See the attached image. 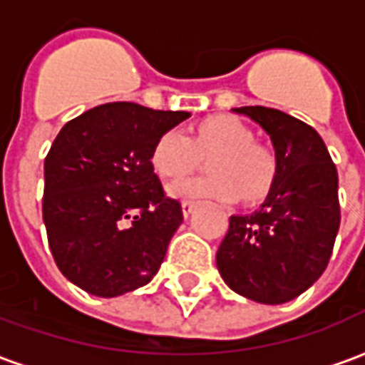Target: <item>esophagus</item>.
I'll return each instance as SVG.
<instances>
[{
	"label": "esophagus",
	"instance_id": "obj_1",
	"mask_svg": "<svg viewBox=\"0 0 365 365\" xmlns=\"http://www.w3.org/2000/svg\"><path fill=\"white\" fill-rule=\"evenodd\" d=\"M193 209H195V201H190V199H185L182 203V213L183 217H190L193 213Z\"/></svg>",
	"mask_w": 365,
	"mask_h": 365
}]
</instances>
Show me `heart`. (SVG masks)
<instances>
[{
  "mask_svg": "<svg viewBox=\"0 0 365 365\" xmlns=\"http://www.w3.org/2000/svg\"><path fill=\"white\" fill-rule=\"evenodd\" d=\"M209 156L211 175L174 183V197L232 201L240 193L245 201H258L274 190L282 170L277 152L256 143L252 128L229 115L207 117L191 136L180 128L162 133L152 146L150 166L162 180H180Z\"/></svg>",
  "mask_w": 365,
  "mask_h": 365,
  "instance_id": "1",
  "label": "heart"
}]
</instances>
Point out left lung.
I'll use <instances>...</instances> for the list:
<instances>
[{"label":"left lung","instance_id":"left-lung-1","mask_svg":"<svg viewBox=\"0 0 365 365\" xmlns=\"http://www.w3.org/2000/svg\"><path fill=\"white\" fill-rule=\"evenodd\" d=\"M269 136L279 178L252 215H232L217 250L230 289L266 305L299 297L327 269L340 227L338 172L311 125L272 107H237Z\"/></svg>","mask_w":365,"mask_h":365}]
</instances>
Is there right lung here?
I'll use <instances>...</instances> for the list:
<instances>
[{"mask_svg":"<svg viewBox=\"0 0 365 365\" xmlns=\"http://www.w3.org/2000/svg\"><path fill=\"white\" fill-rule=\"evenodd\" d=\"M187 117L115 101L68 120L54 138L43 219L52 258L74 285L117 297L156 275L183 213L154 174L150 150Z\"/></svg>","mask_w":365,"mask_h":365,"instance_id":"obj_1","label":"right lung"}]
</instances>
